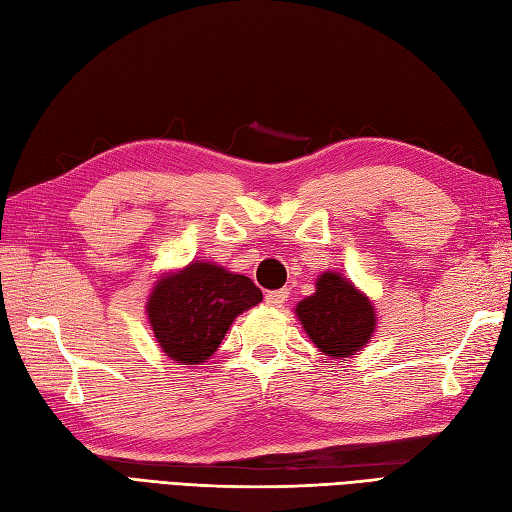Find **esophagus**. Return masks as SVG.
<instances>
[{"label": "esophagus", "mask_w": 512, "mask_h": 512, "mask_svg": "<svg viewBox=\"0 0 512 512\" xmlns=\"http://www.w3.org/2000/svg\"><path fill=\"white\" fill-rule=\"evenodd\" d=\"M289 298V289H276V291H267L265 293V302L269 306H282Z\"/></svg>", "instance_id": "obj_1"}]
</instances>
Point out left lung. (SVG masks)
<instances>
[{"label":"left lung","mask_w":512,"mask_h":512,"mask_svg":"<svg viewBox=\"0 0 512 512\" xmlns=\"http://www.w3.org/2000/svg\"><path fill=\"white\" fill-rule=\"evenodd\" d=\"M300 322L311 342L328 357H348L372 337L374 306L352 282L326 271L315 282V293L298 304Z\"/></svg>","instance_id":"left-lung-1"}]
</instances>
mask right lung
<instances>
[{"label":"right lung","mask_w":512,"mask_h":512,"mask_svg":"<svg viewBox=\"0 0 512 512\" xmlns=\"http://www.w3.org/2000/svg\"><path fill=\"white\" fill-rule=\"evenodd\" d=\"M260 300L263 291L247 276L197 260L157 282L146 311L166 355L195 366L219 348L236 315Z\"/></svg>","instance_id":"1"}]
</instances>
